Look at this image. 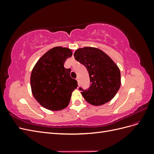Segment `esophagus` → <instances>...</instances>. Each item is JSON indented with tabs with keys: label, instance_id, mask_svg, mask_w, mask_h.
Masks as SVG:
<instances>
[{
	"label": "esophagus",
	"instance_id": "obj_1",
	"mask_svg": "<svg viewBox=\"0 0 154 154\" xmlns=\"http://www.w3.org/2000/svg\"><path fill=\"white\" fill-rule=\"evenodd\" d=\"M76 80H77V82H78V85H80V79H79V78H76Z\"/></svg>",
	"mask_w": 154,
	"mask_h": 154
}]
</instances>
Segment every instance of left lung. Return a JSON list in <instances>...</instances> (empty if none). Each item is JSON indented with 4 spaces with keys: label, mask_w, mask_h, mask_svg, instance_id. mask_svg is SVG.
<instances>
[{
    "label": "left lung",
    "mask_w": 154,
    "mask_h": 154,
    "mask_svg": "<svg viewBox=\"0 0 154 154\" xmlns=\"http://www.w3.org/2000/svg\"><path fill=\"white\" fill-rule=\"evenodd\" d=\"M74 57L84 65L89 74V88L84 91L80 88L84 99L95 106L108 103L121 86V73L117 65L103 51L96 48H79Z\"/></svg>",
    "instance_id": "8db88e82"
}]
</instances>
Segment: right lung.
Returning a JSON list of instances; mask_svg holds the SVG:
<instances>
[{
    "instance_id": "1",
    "label": "right lung",
    "mask_w": 154,
    "mask_h": 154,
    "mask_svg": "<svg viewBox=\"0 0 154 154\" xmlns=\"http://www.w3.org/2000/svg\"><path fill=\"white\" fill-rule=\"evenodd\" d=\"M72 55L71 49L58 46L47 51L37 61L31 74V92L44 108L58 111L64 109L71 100L77 81L70 76L71 70L64 67Z\"/></svg>"
}]
</instances>
